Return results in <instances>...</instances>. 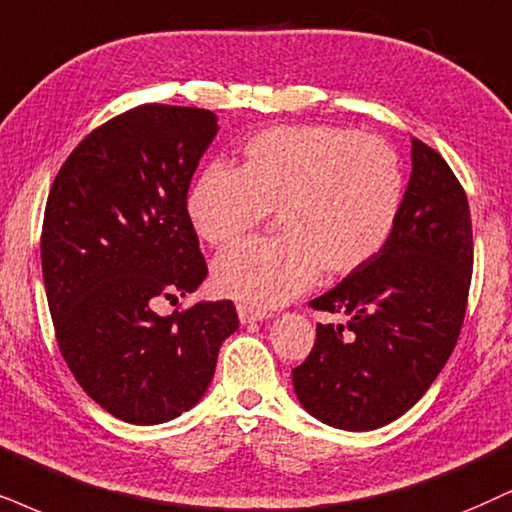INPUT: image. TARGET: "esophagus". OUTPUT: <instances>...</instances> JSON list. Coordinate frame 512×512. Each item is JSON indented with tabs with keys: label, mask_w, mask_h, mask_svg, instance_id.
Wrapping results in <instances>:
<instances>
[{
	"label": "esophagus",
	"mask_w": 512,
	"mask_h": 512,
	"mask_svg": "<svg viewBox=\"0 0 512 512\" xmlns=\"http://www.w3.org/2000/svg\"><path fill=\"white\" fill-rule=\"evenodd\" d=\"M237 315L239 320H242V325H249V323H261V320H266L268 311H261V308H254V306H237Z\"/></svg>",
	"instance_id": "esophagus-1"
}]
</instances>
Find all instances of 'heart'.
<instances>
[{
	"mask_svg": "<svg viewBox=\"0 0 512 512\" xmlns=\"http://www.w3.org/2000/svg\"><path fill=\"white\" fill-rule=\"evenodd\" d=\"M401 163L377 137L330 125H289L249 137L242 166L211 163L187 192L194 232L216 249L242 242L268 213L282 237L227 251L213 266L220 294L280 306L318 280L368 266L399 223Z\"/></svg>",
	"mask_w": 512,
	"mask_h": 512,
	"instance_id": "b5f03b06",
	"label": "heart"
}]
</instances>
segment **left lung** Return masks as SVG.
I'll use <instances>...</instances> for the list:
<instances>
[{"instance_id": "obj_1", "label": "left lung", "mask_w": 512, "mask_h": 512, "mask_svg": "<svg viewBox=\"0 0 512 512\" xmlns=\"http://www.w3.org/2000/svg\"><path fill=\"white\" fill-rule=\"evenodd\" d=\"M399 223L368 266L311 301L346 315L318 325L292 370L296 399L315 420L370 432L401 418L449 361L465 318L472 220L463 187L437 151L410 140Z\"/></svg>"}]
</instances>
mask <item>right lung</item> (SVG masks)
I'll return each instance as SVG.
<instances>
[{"instance_id":"right-lung-1","label":"right lung","mask_w":512,"mask_h":512,"mask_svg":"<svg viewBox=\"0 0 512 512\" xmlns=\"http://www.w3.org/2000/svg\"><path fill=\"white\" fill-rule=\"evenodd\" d=\"M216 135L211 111L137 106L73 149L44 208L42 280L61 356L85 394L130 425L197 406L239 327L232 301L154 311L208 273L187 189Z\"/></svg>"}]
</instances>
